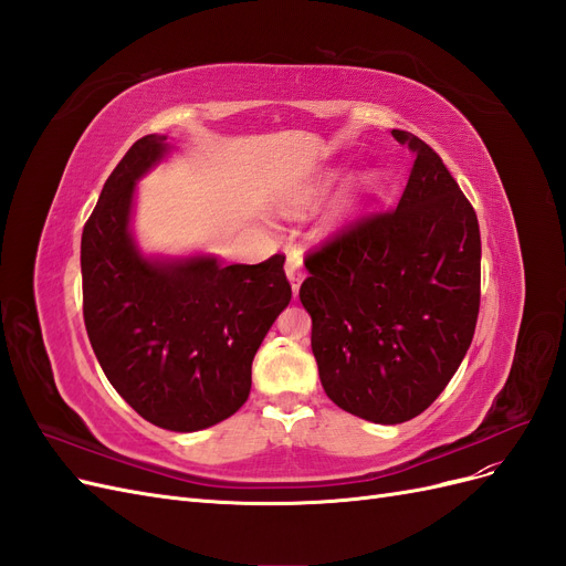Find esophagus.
I'll return each instance as SVG.
<instances>
[{
  "label": "esophagus",
  "mask_w": 566,
  "mask_h": 566,
  "mask_svg": "<svg viewBox=\"0 0 566 566\" xmlns=\"http://www.w3.org/2000/svg\"><path fill=\"white\" fill-rule=\"evenodd\" d=\"M285 273H287V281L293 285V293H300V285L304 281V269H302V254L300 250H290L287 252V260H285Z\"/></svg>",
  "instance_id": "esophagus-1"
}]
</instances>
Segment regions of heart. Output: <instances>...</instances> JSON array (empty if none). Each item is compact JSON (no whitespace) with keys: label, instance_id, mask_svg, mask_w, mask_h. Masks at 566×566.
Masks as SVG:
<instances>
[{"label":"heart","instance_id":"1","mask_svg":"<svg viewBox=\"0 0 566 566\" xmlns=\"http://www.w3.org/2000/svg\"><path fill=\"white\" fill-rule=\"evenodd\" d=\"M337 172H328V175H323V177H318V179H314V181H310V184H304L302 188H297L295 193H290L285 200H283V212L285 214H304L306 210H312L314 205L328 193V188L337 181ZM366 184H373V177H368L366 179Z\"/></svg>","mask_w":566,"mask_h":566}]
</instances>
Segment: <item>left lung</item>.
I'll use <instances>...</instances> for the list:
<instances>
[{
	"mask_svg": "<svg viewBox=\"0 0 566 566\" xmlns=\"http://www.w3.org/2000/svg\"><path fill=\"white\" fill-rule=\"evenodd\" d=\"M391 136L416 156L399 205L306 254L300 287L325 394L378 424L420 416L449 385L470 349L482 281L470 200L416 134Z\"/></svg>",
	"mask_w": 566,
	"mask_h": 566,
	"instance_id": "left-lung-1",
	"label": "left lung"
}]
</instances>
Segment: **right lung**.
I'll return each mask as SVG.
<instances>
[{"label": "right lung", "instance_id": "1", "mask_svg": "<svg viewBox=\"0 0 566 566\" xmlns=\"http://www.w3.org/2000/svg\"><path fill=\"white\" fill-rule=\"evenodd\" d=\"M148 134L117 163L82 231V300L108 382L144 420L198 432L248 401L252 358L290 304L285 256L221 264L214 254H144L132 233L136 181L167 158Z\"/></svg>", "mask_w": 566, "mask_h": 566}]
</instances>
